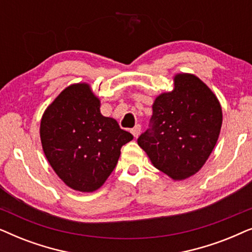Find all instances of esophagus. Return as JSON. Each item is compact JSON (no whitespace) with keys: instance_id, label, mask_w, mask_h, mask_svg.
<instances>
[{"instance_id":"obj_1","label":"esophagus","mask_w":252,"mask_h":252,"mask_svg":"<svg viewBox=\"0 0 252 252\" xmlns=\"http://www.w3.org/2000/svg\"><path fill=\"white\" fill-rule=\"evenodd\" d=\"M130 132H132V134L134 135V137H137L140 135V132H141V126L140 125H135L133 127L132 129H130Z\"/></svg>"}]
</instances>
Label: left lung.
Listing matches in <instances>:
<instances>
[{
	"instance_id": "8db88e82",
	"label": "left lung",
	"mask_w": 252,
	"mask_h": 252,
	"mask_svg": "<svg viewBox=\"0 0 252 252\" xmlns=\"http://www.w3.org/2000/svg\"><path fill=\"white\" fill-rule=\"evenodd\" d=\"M173 85L155 98L153 126L137 144L155 167L180 181L208 160L221 129L222 110L215 93L195 74L177 73Z\"/></svg>"
}]
</instances>
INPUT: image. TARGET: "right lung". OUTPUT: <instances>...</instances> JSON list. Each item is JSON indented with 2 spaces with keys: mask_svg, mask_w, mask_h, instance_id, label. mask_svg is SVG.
Wrapping results in <instances>:
<instances>
[{
  "mask_svg": "<svg viewBox=\"0 0 252 252\" xmlns=\"http://www.w3.org/2000/svg\"><path fill=\"white\" fill-rule=\"evenodd\" d=\"M99 108L91 85L79 82L63 89L41 118L43 153L55 173L73 190L101 188L118 163L120 148L133 140Z\"/></svg>",
  "mask_w": 252,
  "mask_h": 252,
  "instance_id": "obj_1",
  "label": "right lung"
}]
</instances>
